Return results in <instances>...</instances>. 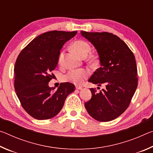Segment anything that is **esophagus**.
Instances as JSON below:
<instances>
[{
    "label": "esophagus",
    "instance_id": "1",
    "mask_svg": "<svg viewBox=\"0 0 153 153\" xmlns=\"http://www.w3.org/2000/svg\"><path fill=\"white\" fill-rule=\"evenodd\" d=\"M76 88L77 90H82V89L83 88V87L81 86H76Z\"/></svg>",
    "mask_w": 153,
    "mask_h": 153
}]
</instances>
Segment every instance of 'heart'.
Instances as JSON below:
<instances>
[{
    "instance_id": "b5f03b06",
    "label": "heart",
    "mask_w": 153,
    "mask_h": 153,
    "mask_svg": "<svg viewBox=\"0 0 153 153\" xmlns=\"http://www.w3.org/2000/svg\"><path fill=\"white\" fill-rule=\"evenodd\" d=\"M73 48L75 51L82 58L88 55L90 51V47L88 43L83 40H77L76 42H75L73 45ZM63 56L64 53L61 52L59 56V63H62ZM89 74V71L85 69H72L67 74L65 75L63 79L66 82H71L76 84H80L84 82L85 79L87 78Z\"/></svg>"
}]
</instances>
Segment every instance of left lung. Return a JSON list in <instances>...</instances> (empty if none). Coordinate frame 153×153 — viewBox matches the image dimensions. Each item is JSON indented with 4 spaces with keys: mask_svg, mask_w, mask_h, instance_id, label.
<instances>
[{
    "mask_svg": "<svg viewBox=\"0 0 153 153\" xmlns=\"http://www.w3.org/2000/svg\"><path fill=\"white\" fill-rule=\"evenodd\" d=\"M80 33L94 46L100 61V67L88 82L105 86L100 92L90 88L92 98L85 103V108L96 120L112 121L127 109L138 86L135 56L128 45L113 33Z\"/></svg>",
    "mask_w": 153,
    "mask_h": 153,
    "instance_id": "1",
    "label": "left lung"
}]
</instances>
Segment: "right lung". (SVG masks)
Listing matches in <instances>:
<instances>
[{
    "label": "right lung",
    "mask_w": 153,
    "mask_h": 153,
    "mask_svg": "<svg viewBox=\"0 0 153 153\" xmlns=\"http://www.w3.org/2000/svg\"><path fill=\"white\" fill-rule=\"evenodd\" d=\"M75 32L51 31L38 36L19 53L14 67L15 90L24 110L38 120H48L60 112L65 100L75 90L74 84L61 83L49 87L51 74L59 62L64 44Z\"/></svg>",
    "instance_id": "obj_1"
}]
</instances>
